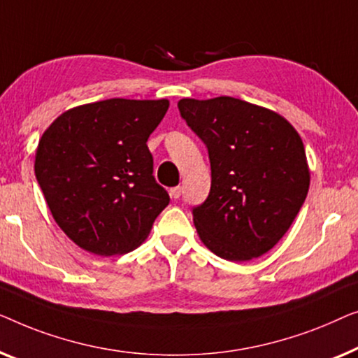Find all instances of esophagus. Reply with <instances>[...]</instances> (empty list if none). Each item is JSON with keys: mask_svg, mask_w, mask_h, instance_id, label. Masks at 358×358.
<instances>
[{"mask_svg": "<svg viewBox=\"0 0 358 358\" xmlns=\"http://www.w3.org/2000/svg\"><path fill=\"white\" fill-rule=\"evenodd\" d=\"M169 194H170V198H172V199H178L180 196H181V188H180V186H175V188H170Z\"/></svg>", "mask_w": 358, "mask_h": 358, "instance_id": "obj_1", "label": "esophagus"}]
</instances>
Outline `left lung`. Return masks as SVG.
<instances>
[{
	"label": "left lung",
	"instance_id": "1",
	"mask_svg": "<svg viewBox=\"0 0 358 358\" xmlns=\"http://www.w3.org/2000/svg\"><path fill=\"white\" fill-rule=\"evenodd\" d=\"M178 108L209 150L210 191L193 209L201 241L234 263L268 253L308 194L300 134L282 115L227 95L181 99Z\"/></svg>",
	"mask_w": 358,
	"mask_h": 358
}]
</instances>
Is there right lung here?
<instances>
[{
	"mask_svg": "<svg viewBox=\"0 0 358 358\" xmlns=\"http://www.w3.org/2000/svg\"><path fill=\"white\" fill-rule=\"evenodd\" d=\"M169 105L167 99L100 100L66 110L45 129L35 177L55 222L79 248L129 253L167 208L145 143Z\"/></svg>",
	"mask_w": 358,
	"mask_h": 358,
	"instance_id": "right-lung-1",
	"label": "right lung"
}]
</instances>
